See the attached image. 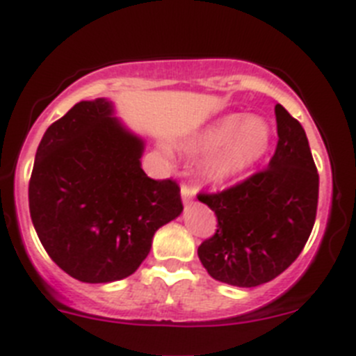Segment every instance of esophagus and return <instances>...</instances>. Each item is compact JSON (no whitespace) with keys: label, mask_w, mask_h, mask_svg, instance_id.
I'll return each instance as SVG.
<instances>
[{"label":"esophagus","mask_w":356,"mask_h":356,"mask_svg":"<svg viewBox=\"0 0 356 356\" xmlns=\"http://www.w3.org/2000/svg\"><path fill=\"white\" fill-rule=\"evenodd\" d=\"M181 197H182V200L186 202V200H190L195 197V190H193L190 184H186V182H184V184L181 186Z\"/></svg>","instance_id":"esophagus-1"}]
</instances>
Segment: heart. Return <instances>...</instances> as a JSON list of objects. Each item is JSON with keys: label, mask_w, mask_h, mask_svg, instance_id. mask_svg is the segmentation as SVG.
I'll return each instance as SVG.
<instances>
[{"label": "heart", "mask_w": 356, "mask_h": 356, "mask_svg": "<svg viewBox=\"0 0 356 356\" xmlns=\"http://www.w3.org/2000/svg\"><path fill=\"white\" fill-rule=\"evenodd\" d=\"M272 131L264 118L234 113L222 116L188 143V152L209 156L204 174L215 184H225L245 174L267 156Z\"/></svg>", "instance_id": "1"}]
</instances>
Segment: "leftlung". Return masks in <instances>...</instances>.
<instances>
[{
  "mask_svg": "<svg viewBox=\"0 0 356 356\" xmlns=\"http://www.w3.org/2000/svg\"><path fill=\"white\" fill-rule=\"evenodd\" d=\"M277 147L261 172L199 200L215 211L216 233L199 245L209 276L233 286L264 285L301 254L315 224L319 174L305 129L276 105Z\"/></svg>",
  "mask_w": 356,
  "mask_h": 356,
  "instance_id": "8db88e82",
  "label": "left lung"
}]
</instances>
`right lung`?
<instances>
[{
    "instance_id": "1",
    "label": "right lung",
    "mask_w": 356,
    "mask_h": 356,
    "mask_svg": "<svg viewBox=\"0 0 356 356\" xmlns=\"http://www.w3.org/2000/svg\"><path fill=\"white\" fill-rule=\"evenodd\" d=\"M145 141L109 100H84L48 127L29 184L42 247L66 274L111 283L138 270L154 233L181 215V190L141 168Z\"/></svg>"
}]
</instances>
